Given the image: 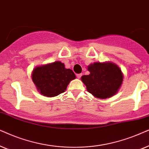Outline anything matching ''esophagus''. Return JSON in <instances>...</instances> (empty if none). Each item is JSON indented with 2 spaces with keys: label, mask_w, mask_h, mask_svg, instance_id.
I'll return each mask as SVG.
<instances>
[{
  "label": "esophagus",
  "mask_w": 149,
  "mask_h": 149,
  "mask_svg": "<svg viewBox=\"0 0 149 149\" xmlns=\"http://www.w3.org/2000/svg\"><path fill=\"white\" fill-rule=\"evenodd\" d=\"M82 76V73H78V74H76V76H77V78H80L81 76Z\"/></svg>",
  "instance_id": "1"
}]
</instances>
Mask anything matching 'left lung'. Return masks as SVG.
Wrapping results in <instances>:
<instances>
[{"instance_id":"left-lung-1","label":"left lung","mask_w":149,"mask_h":149,"mask_svg":"<svg viewBox=\"0 0 149 149\" xmlns=\"http://www.w3.org/2000/svg\"><path fill=\"white\" fill-rule=\"evenodd\" d=\"M89 75L81 78L86 90L95 97L110 98L118 92L123 74L117 65L111 62L94 63L88 67Z\"/></svg>"}]
</instances>
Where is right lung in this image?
Here are the masks:
<instances>
[{
    "mask_svg": "<svg viewBox=\"0 0 149 149\" xmlns=\"http://www.w3.org/2000/svg\"><path fill=\"white\" fill-rule=\"evenodd\" d=\"M75 78L73 71L65 68L60 61L37 67L32 72V80L37 91L49 97L64 93L69 83Z\"/></svg>",
    "mask_w": 149,
    "mask_h": 149,
    "instance_id": "add662e5",
    "label": "right lung"
}]
</instances>
